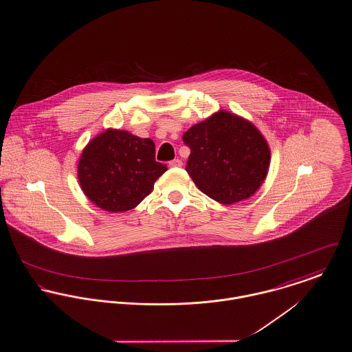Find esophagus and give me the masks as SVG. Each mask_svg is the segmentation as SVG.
<instances>
[{
  "instance_id": "1",
  "label": "esophagus",
  "mask_w": 352,
  "mask_h": 352,
  "mask_svg": "<svg viewBox=\"0 0 352 352\" xmlns=\"http://www.w3.org/2000/svg\"><path fill=\"white\" fill-rule=\"evenodd\" d=\"M182 165H183V162H182V160H179V159H175V160H172L169 162V166H172V168H179V166H182Z\"/></svg>"
}]
</instances>
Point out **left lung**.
I'll list each match as a JSON object with an SVG mask.
<instances>
[{
	"label": "left lung",
	"instance_id": "1",
	"mask_svg": "<svg viewBox=\"0 0 352 352\" xmlns=\"http://www.w3.org/2000/svg\"><path fill=\"white\" fill-rule=\"evenodd\" d=\"M191 149L186 170L211 199L232 204L256 193L266 179L270 149L248 120L221 110L183 135Z\"/></svg>",
	"mask_w": 352,
	"mask_h": 352
}]
</instances>
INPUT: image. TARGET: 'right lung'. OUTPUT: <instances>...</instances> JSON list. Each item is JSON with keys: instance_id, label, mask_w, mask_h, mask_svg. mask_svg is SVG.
Instances as JSON below:
<instances>
[{"instance_id": "obj_1", "label": "right lung", "mask_w": 352, "mask_h": 352, "mask_svg": "<svg viewBox=\"0 0 352 352\" xmlns=\"http://www.w3.org/2000/svg\"><path fill=\"white\" fill-rule=\"evenodd\" d=\"M155 153L151 138L107 129L82 152L78 164L80 188L104 211H129L152 192L155 182L168 169L156 161Z\"/></svg>"}]
</instances>
